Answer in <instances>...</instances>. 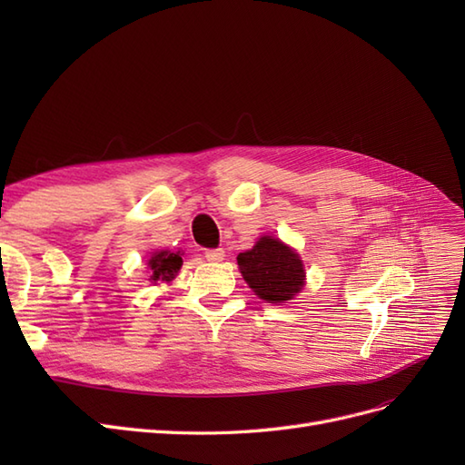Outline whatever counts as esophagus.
<instances>
[{
    "label": "esophagus",
    "mask_w": 465,
    "mask_h": 465,
    "mask_svg": "<svg viewBox=\"0 0 465 465\" xmlns=\"http://www.w3.org/2000/svg\"><path fill=\"white\" fill-rule=\"evenodd\" d=\"M205 258L209 262H221L224 258V250L223 248H211V250H205Z\"/></svg>",
    "instance_id": "obj_1"
}]
</instances>
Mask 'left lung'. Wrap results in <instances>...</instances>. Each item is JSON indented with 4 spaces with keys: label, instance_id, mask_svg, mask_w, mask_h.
<instances>
[{
    "label": "left lung",
    "instance_id": "8db88e82",
    "mask_svg": "<svg viewBox=\"0 0 465 465\" xmlns=\"http://www.w3.org/2000/svg\"><path fill=\"white\" fill-rule=\"evenodd\" d=\"M250 289L267 302H283L301 292L304 267L299 254L277 238L262 236L256 246L236 258Z\"/></svg>",
    "mask_w": 465,
    "mask_h": 465
}]
</instances>
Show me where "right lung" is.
<instances>
[{
	"mask_svg": "<svg viewBox=\"0 0 465 465\" xmlns=\"http://www.w3.org/2000/svg\"><path fill=\"white\" fill-rule=\"evenodd\" d=\"M182 265L180 252L171 250H161L157 254H153L149 260V270H151V281H171L178 273Z\"/></svg>",
	"mask_w": 465,
	"mask_h": 465,
	"instance_id": "obj_1",
	"label": "right lung"
}]
</instances>
